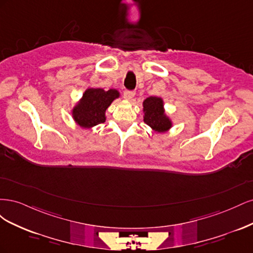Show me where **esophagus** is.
<instances>
[{
  "label": "esophagus",
  "instance_id": "esophagus-1",
  "mask_svg": "<svg viewBox=\"0 0 253 253\" xmlns=\"http://www.w3.org/2000/svg\"><path fill=\"white\" fill-rule=\"evenodd\" d=\"M124 95H125V98L126 99V100H131V99L135 96V91L134 90H127V89H126Z\"/></svg>",
  "mask_w": 253,
  "mask_h": 253
}]
</instances>
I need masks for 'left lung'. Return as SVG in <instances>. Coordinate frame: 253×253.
Returning <instances> with one entry per match:
<instances>
[{
    "label": "left lung",
    "mask_w": 253,
    "mask_h": 253,
    "mask_svg": "<svg viewBox=\"0 0 253 253\" xmlns=\"http://www.w3.org/2000/svg\"><path fill=\"white\" fill-rule=\"evenodd\" d=\"M143 112L144 122L156 132H165L171 127V121L165 115L162 98L149 97L145 99Z\"/></svg>",
    "instance_id": "left-lung-1"
}]
</instances>
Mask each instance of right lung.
Instances as JSON below:
<instances>
[{
  "instance_id": "add662e5",
  "label": "right lung",
  "mask_w": 253,
  "mask_h": 253,
  "mask_svg": "<svg viewBox=\"0 0 253 253\" xmlns=\"http://www.w3.org/2000/svg\"><path fill=\"white\" fill-rule=\"evenodd\" d=\"M119 97L118 90L89 88L73 110V117L82 127H90L105 121V111Z\"/></svg>"
}]
</instances>
